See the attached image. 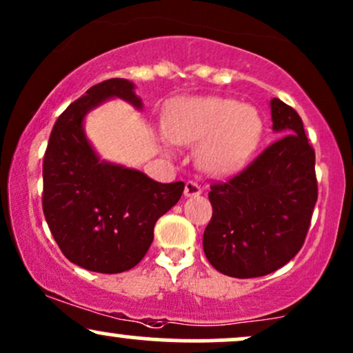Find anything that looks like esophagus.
Returning <instances> with one entry per match:
<instances>
[{
  "mask_svg": "<svg viewBox=\"0 0 353 353\" xmlns=\"http://www.w3.org/2000/svg\"><path fill=\"white\" fill-rule=\"evenodd\" d=\"M201 192H202L201 185L197 184V182H194V181L185 182V185H184V196L185 197H196V196H199Z\"/></svg>",
  "mask_w": 353,
  "mask_h": 353,
  "instance_id": "34e87169",
  "label": "esophagus"
}]
</instances>
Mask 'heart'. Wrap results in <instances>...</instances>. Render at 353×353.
<instances>
[{
	"mask_svg": "<svg viewBox=\"0 0 353 353\" xmlns=\"http://www.w3.org/2000/svg\"><path fill=\"white\" fill-rule=\"evenodd\" d=\"M163 128L174 143H201L197 164L214 176H225L242 168L264 132L257 109L224 98L181 101L164 116Z\"/></svg>",
	"mask_w": 353,
	"mask_h": 353,
	"instance_id": "obj_1",
	"label": "heart"
}]
</instances>
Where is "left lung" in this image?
<instances>
[{"mask_svg": "<svg viewBox=\"0 0 353 353\" xmlns=\"http://www.w3.org/2000/svg\"><path fill=\"white\" fill-rule=\"evenodd\" d=\"M279 139L232 179L210 185L204 254L229 277H262L302 249L317 202L315 152L295 109L270 101Z\"/></svg>", "mask_w": 353, "mask_h": 353, "instance_id": "left-lung-1", "label": "left lung"}]
</instances>
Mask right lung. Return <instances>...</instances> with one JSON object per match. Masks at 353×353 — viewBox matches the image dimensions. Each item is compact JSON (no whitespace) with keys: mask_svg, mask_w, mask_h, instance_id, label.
Here are the masks:
<instances>
[{"mask_svg":"<svg viewBox=\"0 0 353 353\" xmlns=\"http://www.w3.org/2000/svg\"><path fill=\"white\" fill-rule=\"evenodd\" d=\"M134 88L121 78L89 88L58 117L44 152V217L61 252L91 272L119 274L139 264L157 219L184 190V182L161 184L137 169L103 161L86 137L88 112L108 99L143 109Z\"/></svg>","mask_w":353,"mask_h":353,"instance_id":"1","label":"right lung"}]
</instances>
